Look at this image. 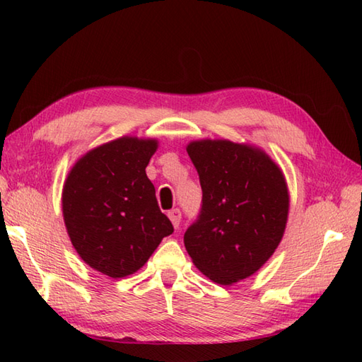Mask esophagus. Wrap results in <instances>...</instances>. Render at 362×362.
<instances>
[{"label": "esophagus", "instance_id": "esophagus-1", "mask_svg": "<svg viewBox=\"0 0 362 362\" xmlns=\"http://www.w3.org/2000/svg\"><path fill=\"white\" fill-rule=\"evenodd\" d=\"M168 218L171 219V222H173V226L177 228L179 227V224H180V219H182V213H180V210L179 209H174V210H171L168 213Z\"/></svg>", "mask_w": 362, "mask_h": 362}]
</instances>
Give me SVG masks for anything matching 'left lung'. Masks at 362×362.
Here are the masks:
<instances>
[{
  "instance_id": "obj_1",
  "label": "left lung",
  "mask_w": 362,
  "mask_h": 362,
  "mask_svg": "<svg viewBox=\"0 0 362 362\" xmlns=\"http://www.w3.org/2000/svg\"><path fill=\"white\" fill-rule=\"evenodd\" d=\"M187 152L202 187V209L183 243L194 266L214 283L233 284L274 255L289 213L281 168L247 143L194 140Z\"/></svg>"
}]
</instances>
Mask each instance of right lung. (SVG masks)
<instances>
[{
  "mask_svg": "<svg viewBox=\"0 0 362 362\" xmlns=\"http://www.w3.org/2000/svg\"><path fill=\"white\" fill-rule=\"evenodd\" d=\"M156 138L124 135L87 151L68 173L62 213L73 247L110 279L136 272L174 232L146 175Z\"/></svg>",
  "mask_w": 362,
  "mask_h": 362,
  "instance_id": "obj_1",
  "label": "right lung"
}]
</instances>
